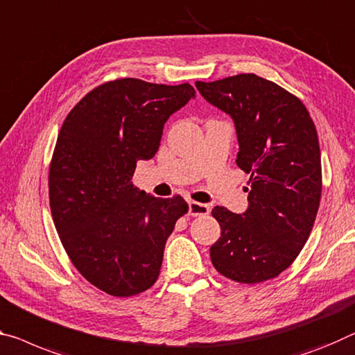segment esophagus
<instances>
[{"label": "esophagus", "instance_id": "obj_1", "mask_svg": "<svg viewBox=\"0 0 355 355\" xmlns=\"http://www.w3.org/2000/svg\"><path fill=\"white\" fill-rule=\"evenodd\" d=\"M188 205H189V215L191 216H202V215H208V211H210V207L205 205V204H200V202H196V200H188Z\"/></svg>", "mask_w": 355, "mask_h": 355}]
</instances>
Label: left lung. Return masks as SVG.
<instances>
[{"label": "left lung", "mask_w": 355, "mask_h": 355, "mask_svg": "<svg viewBox=\"0 0 355 355\" xmlns=\"http://www.w3.org/2000/svg\"><path fill=\"white\" fill-rule=\"evenodd\" d=\"M226 112L239 137L237 166L250 173L248 210H211L221 237L210 248L223 277L256 284L284 272L311 234L322 193L316 126L302 101L256 74L196 82Z\"/></svg>", "instance_id": "1"}]
</instances>
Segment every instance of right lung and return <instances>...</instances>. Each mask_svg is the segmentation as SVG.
Returning <instances> with one entry per match:
<instances>
[{
    "label": "right lung",
    "instance_id": "obj_1",
    "mask_svg": "<svg viewBox=\"0 0 355 355\" xmlns=\"http://www.w3.org/2000/svg\"><path fill=\"white\" fill-rule=\"evenodd\" d=\"M194 88L116 78L74 105L56 139L49 199L56 232L87 281L114 297L150 289L159 277L166 241L188 213L180 196L137 191V161L151 159L162 129Z\"/></svg>",
    "mask_w": 355,
    "mask_h": 355
}]
</instances>
